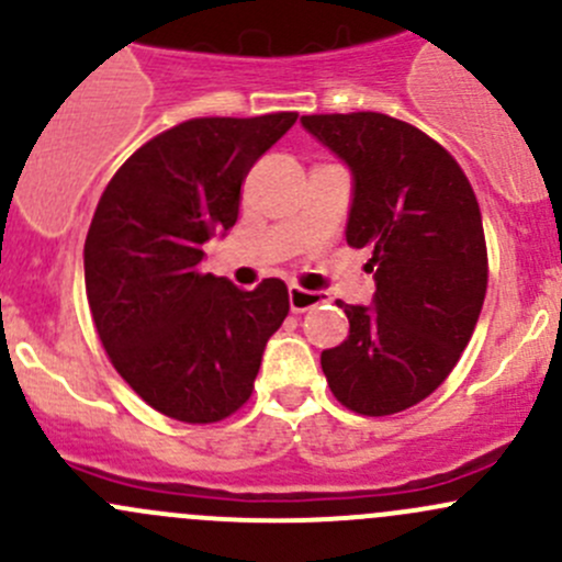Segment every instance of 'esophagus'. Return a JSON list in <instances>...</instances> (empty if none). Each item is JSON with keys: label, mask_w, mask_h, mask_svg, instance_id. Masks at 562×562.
<instances>
[{"label": "esophagus", "mask_w": 562, "mask_h": 562, "mask_svg": "<svg viewBox=\"0 0 562 562\" xmlns=\"http://www.w3.org/2000/svg\"><path fill=\"white\" fill-rule=\"evenodd\" d=\"M323 302L321 291H304V288L291 285L288 288V304H291L293 313H304V310L315 307V304Z\"/></svg>", "instance_id": "1"}]
</instances>
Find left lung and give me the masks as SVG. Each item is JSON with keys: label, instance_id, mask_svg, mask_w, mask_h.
Wrapping results in <instances>:
<instances>
[{"label": "left lung", "instance_id": "8db88e82", "mask_svg": "<svg viewBox=\"0 0 562 562\" xmlns=\"http://www.w3.org/2000/svg\"><path fill=\"white\" fill-rule=\"evenodd\" d=\"M302 127L353 176L345 239L370 247L372 304H345L350 331L321 353L334 396L361 416L416 405L468 348L486 293L479 201L454 157L386 113H321Z\"/></svg>", "mask_w": 562, "mask_h": 562}]
</instances>
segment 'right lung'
Listing matches in <instances>:
<instances>
[{
  "instance_id": "1",
  "label": "right lung",
  "mask_w": 562,
  "mask_h": 562,
  "mask_svg": "<svg viewBox=\"0 0 562 562\" xmlns=\"http://www.w3.org/2000/svg\"><path fill=\"white\" fill-rule=\"evenodd\" d=\"M299 113L190 119L140 146L108 181L87 245V299L119 375L176 422L212 424L252 394L288 288L239 291L201 269L239 217L249 168Z\"/></svg>"
}]
</instances>
